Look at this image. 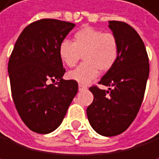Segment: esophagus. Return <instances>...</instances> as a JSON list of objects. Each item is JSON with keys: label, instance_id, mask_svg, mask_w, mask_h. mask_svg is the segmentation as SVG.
I'll use <instances>...</instances> for the list:
<instances>
[{"label": "esophagus", "instance_id": "esophagus-1", "mask_svg": "<svg viewBox=\"0 0 159 159\" xmlns=\"http://www.w3.org/2000/svg\"><path fill=\"white\" fill-rule=\"evenodd\" d=\"M87 86L83 85V84H79V91H83V90H86Z\"/></svg>", "mask_w": 159, "mask_h": 159}]
</instances>
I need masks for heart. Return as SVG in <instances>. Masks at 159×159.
Segmentation results:
<instances>
[{
	"instance_id": "heart-1",
	"label": "heart",
	"mask_w": 159,
	"mask_h": 159,
	"mask_svg": "<svg viewBox=\"0 0 159 159\" xmlns=\"http://www.w3.org/2000/svg\"><path fill=\"white\" fill-rule=\"evenodd\" d=\"M58 55L64 65L75 66L83 55L84 62L68 72L67 77L80 84H88L98 75L100 69L110 70L119 55V44L113 33L84 26L75 32L73 42L63 40L58 46Z\"/></svg>"
}]
</instances>
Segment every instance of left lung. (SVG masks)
Here are the masks:
<instances>
[{
  "label": "left lung",
  "mask_w": 159,
  "mask_h": 159,
  "mask_svg": "<svg viewBox=\"0 0 159 159\" xmlns=\"http://www.w3.org/2000/svg\"><path fill=\"white\" fill-rule=\"evenodd\" d=\"M109 27L118 40V59L99 82L108 90L89 89L94 100L87 108L91 127L104 137L122 134L134 122L149 74L148 53L139 33L123 21L110 20Z\"/></svg>",
  "instance_id": "obj_1"
}]
</instances>
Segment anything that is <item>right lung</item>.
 I'll use <instances>...</instances> for the list:
<instances>
[{
  "instance_id": "obj_1",
  "label": "right lung",
  "mask_w": 159,
  "mask_h": 159,
  "mask_svg": "<svg viewBox=\"0 0 159 159\" xmlns=\"http://www.w3.org/2000/svg\"><path fill=\"white\" fill-rule=\"evenodd\" d=\"M75 24L43 19L27 25L12 50L7 72L16 111L26 127L49 134L60 126L78 92L74 80L62 78L65 69L58 46ZM57 80L56 84L49 81Z\"/></svg>"
}]
</instances>
